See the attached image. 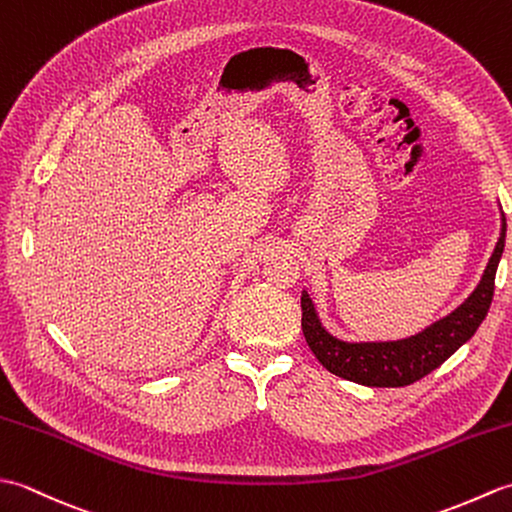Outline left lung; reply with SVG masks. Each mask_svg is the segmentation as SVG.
I'll list each match as a JSON object with an SVG mask.
<instances>
[{"mask_svg": "<svg viewBox=\"0 0 512 512\" xmlns=\"http://www.w3.org/2000/svg\"><path fill=\"white\" fill-rule=\"evenodd\" d=\"M502 211V206H499ZM506 244V217L480 284L447 317L398 341H343L325 330L308 290L301 292V328L319 363L328 372L365 387H405L438 369L471 339L488 314L495 273Z\"/></svg>", "mask_w": 512, "mask_h": 512, "instance_id": "8db88e82", "label": "left lung"}]
</instances>
